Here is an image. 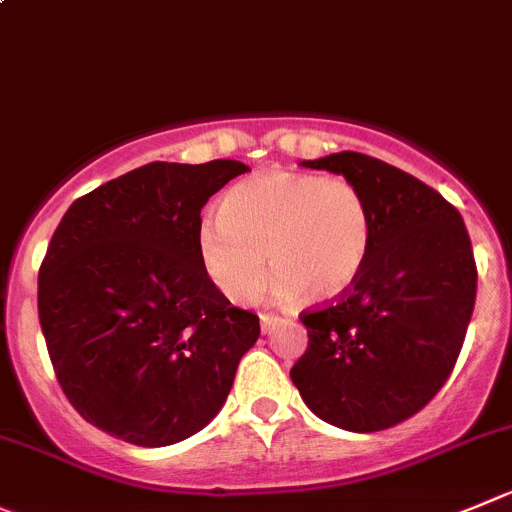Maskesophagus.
Segmentation results:
<instances>
[{"label": "esophagus", "instance_id": "obj_1", "mask_svg": "<svg viewBox=\"0 0 512 512\" xmlns=\"http://www.w3.org/2000/svg\"><path fill=\"white\" fill-rule=\"evenodd\" d=\"M279 324H281L279 316H274V314H261V332H264V334H271Z\"/></svg>", "mask_w": 512, "mask_h": 512}]
</instances>
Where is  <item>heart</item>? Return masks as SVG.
<instances>
[{
	"instance_id": "heart-1",
	"label": "heart",
	"mask_w": 512,
	"mask_h": 512,
	"mask_svg": "<svg viewBox=\"0 0 512 512\" xmlns=\"http://www.w3.org/2000/svg\"><path fill=\"white\" fill-rule=\"evenodd\" d=\"M372 251V216L347 178L264 170L223 198V211L198 221V253L213 284L236 304L264 289L270 259L274 294L314 301L347 294Z\"/></svg>"
}]
</instances>
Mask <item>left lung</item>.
<instances>
[{"mask_svg": "<svg viewBox=\"0 0 512 512\" xmlns=\"http://www.w3.org/2000/svg\"><path fill=\"white\" fill-rule=\"evenodd\" d=\"M301 165L362 191L372 251L342 301L301 316L309 347L291 382L319 420L387 430L420 412L455 367L478 289L470 236L435 188L384 160L344 150Z\"/></svg>", "mask_w": 512, "mask_h": 512, "instance_id": "8db88e82", "label": "left lung"}]
</instances>
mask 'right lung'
<instances>
[{"label": "right lung", "instance_id": "1", "mask_svg": "<svg viewBox=\"0 0 512 512\" xmlns=\"http://www.w3.org/2000/svg\"><path fill=\"white\" fill-rule=\"evenodd\" d=\"M246 170L155 160L62 216L40 266L42 334L70 405L107 435L175 445L221 412L261 329L203 269L198 221Z\"/></svg>", "mask_w": 512, "mask_h": 512}]
</instances>
